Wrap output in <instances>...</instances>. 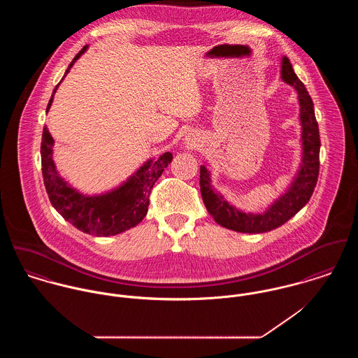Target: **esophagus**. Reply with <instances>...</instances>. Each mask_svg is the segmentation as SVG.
<instances>
[{"label": "esophagus", "instance_id": "34e87169", "mask_svg": "<svg viewBox=\"0 0 358 358\" xmlns=\"http://www.w3.org/2000/svg\"><path fill=\"white\" fill-rule=\"evenodd\" d=\"M192 148H196V142L194 141H187V149H192Z\"/></svg>", "mask_w": 358, "mask_h": 358}]
</instances>
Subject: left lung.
<instances>
[{"label":"left lung","instance_id":"1","mask_svg":"<svg viewBox=\"0 0 358 358\" xmlns=\"http://www.w3.org/2000/svg\"><path fill=\"white\" fill-rule=\"evenodd\" d=\"M282 80L292 85L298 92L301 104L302 145L303 158L299 172L291 187L282 194L264 213H245L229 204L210 185L209 172L205 165L200 166V189L206 210L215 222L226 229L240 233H266L282 226L295 216L313 196L320 171V132L314 114V104L303 83L295 74L288 57H282L281 63Z\"/></svg>","mask_w":358,"mask_h":358}]
</instances>
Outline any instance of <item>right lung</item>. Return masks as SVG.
Wrapping results in <instances>:
<instances>
[{"instance_id": "add662e5", "label": "right lung", "mask_w": 358, "mask_h": 358, "mask_svg": "<svg viewBox=\"0 0 358 358\" xmlns=\"http://www.w3.org/2000/svg\"><path fill=\"white\" fill-rule=\"evenodd\" d=\"M85 51L87 45L76 55L63 78L74 62ZM59 84L53 90L47 111L51 107ZM52 146L53 139L45 127L41 142V166L44 185L52 206L74 227L96 237L120 234L143 220L149 209L154 183L172 161V154L164 153L155 161H148L135 175L113 192L101 196H84L70 187L57 175L52 159Z\"/></svg>"}]
</instances>
